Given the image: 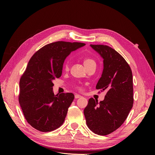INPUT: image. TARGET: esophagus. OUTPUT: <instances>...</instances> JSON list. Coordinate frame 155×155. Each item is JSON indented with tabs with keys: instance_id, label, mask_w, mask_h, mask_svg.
Masks as SVG:
<instances>
[{
	"instance_id": "obj_1",
	"label": "esophagus",
	"mask_w": 155,
	"mask_h": 155,
	"mask_svg": "<svg viewBox=\"0 0 155 155\" xmlns=\"http://www.w3.org/2000/svg\"><path fill=\"white\" fill-rule=\"evenodd\" d=\"M80 97H82V96L78 95V94H75V99H79V98H80Z\"/></svg>"
}]
</instances>
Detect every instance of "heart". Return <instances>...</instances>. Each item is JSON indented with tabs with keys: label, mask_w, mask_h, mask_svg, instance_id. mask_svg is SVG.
Returning a JSON list of instances; mask_svg holds the SVG:
<instances>
[{
	"label": "heart",
	"mask_w": 155,
	"mask_h": 155,
	"mask_svg": "<svg viewBox=\"0 0 155 155\" xmlns=\"http://www.w3.org/2000/svg\"><path fill=\"white\" fill-rule=\"evenodd\" d=\"M95 63L94 60H92V59H91V58H85L84 60V66L85 65H87V64H91V63ZM64 68L67 70H68L69 68V63L68 62H66L64 65Z\"/></svg>",
	"instance_id": "heart-1"
}]
</instances>
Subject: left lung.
<instances>
[{"mask_svg": "<svg viewBox=\"0 0 155 155\" xmlns=\"http://www.w3.org/2000/svg\"><path fill=\"white\" fill-rule=\"evenodd\" d=\"M90 46L103 59V71L96 88L107 92L100 102L89 99L84 112L88 127L104 136L123 124L133 107V74L126 61L115 50L106 45Z\"/></svg>", "mask_w": 155, "mask_h": 155, "instance_id": "left-lung-1", "label": "left lung"}]
</instances>
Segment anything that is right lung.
I'll return each instance as SVG.
<instances>
[{
	"label": "right lung",
	"mask_w": 155,
	"mask_h": 155,
	"mask_svg": "<svg viewBox=\"0 0 155 155\" xmlns=\"http://www.w3.org/2000/svg\"><path fill=\"white\" fill-rule=\"evenodd\" d=\"M85 45L57 41L41 48L30 59L19 82V102L28 123L42 132L61 126L74 95H54L53 81L62 74L63 65L71 52Z\"/></svg>",
	"instance_id": "obj_1"
}]
</instances>
